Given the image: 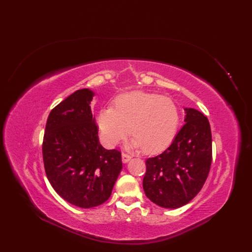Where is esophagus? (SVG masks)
<instances>
[{"mask_svg":"<svg viewBox=\"0 0 252 252\" xmlns=\"http://www.w3.org/2000/svg\"><path fill=\"white\" fill-rule=\"evenodd\" d=\"M122 158H123V162H124V163H126L127 161H129V160L131 159V156H130L129 154L124 152V153L122 154Z\"/></svg>","mask_w":252,"mask_h":252,"instance_id":"34e87169","label":"esophagus"}]
</instances>
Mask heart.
Masks as SVG:
<instances>
[{
    "label": "heart",
    "mask_w": 252,
    "mask_h": 252,
    "mask_svg": "<svg viewBox=\"0 0 252 252\" xmlns=\"http://www.w3.org/2000/svg\"><path fill=\"white\" fill-rule=\"evenodd\" d=\"M180 122L176 103L163 96L145 92H131L118 97L114 108H106L98 115L101 141L112 147L128 133L134 135L129 148H142L155 153L173 142Z\"/></svg>",
    "instance_id": "b5f03b06"
}]
</instances>
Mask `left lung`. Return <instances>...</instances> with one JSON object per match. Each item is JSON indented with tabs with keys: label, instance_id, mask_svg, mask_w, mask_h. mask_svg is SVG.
I'll list each match as a JSON object with an SVG mask.
<instances>
[{
	"label": "left lung",
	"instance_id": "obj_1",
	"mask_svg": "<svg viewBox=\"0 0 252 252\" xmlns=\"http://www.w3.org/2000/svg\"><path fill=\"white\" fill-rule=\"evenodd\" d=\"M186 117L170 146L146 160L143 188L149 199L164 208H179L199 193L213 160L211 130L206 116L185 108Z\"/></svg>",
	"mask_w": 252,
	"mask_h": 252
}]
</instances>
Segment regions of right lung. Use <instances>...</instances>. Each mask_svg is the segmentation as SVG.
<instances>
[{
    "mask_svg": "<svg viewBox=\"0 0 252 252\" xmlns=\"http://www.w3.org/2000/svg\"><path fill=\"white\" fill-rule=\"evenodd\" d=\"M89 89L75 91L52 109L43 140L47 178L64 200L91 208L108 200L123 168L122 153L106 150L91 111Z\"/></svg>",
    "mask_w": 252,
    "mask_h": 252,
    "instance_id": "1",
    "label": "right lung"
}]
</instances>
